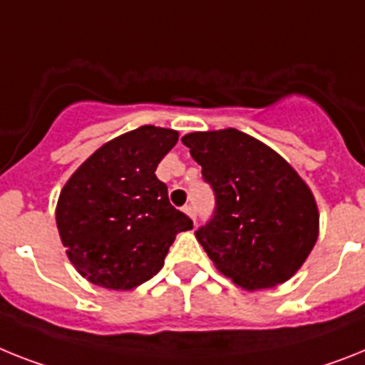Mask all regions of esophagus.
<instances>
[{
    "mask_svg": "<svg viewBox=\"0 0 365 365\" xmlns=\"http://www.w3.org/2000/svg\"><path fill=\"white\" fill-rule=\"evenodd\" d=\"M183 211H185V213H187V215L191 217L192 220H195V215H197V213H195V207H192L191 204H189V206H185V207H183Z\"/></svg>",
    "mask_w": 365,
    "mask_h": 365,
    "instance_id": "1",
    "label": "esophagus"
}]
</instances>
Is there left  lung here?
Returning a JSON list of instances; mask_svg holds the SVG:
<instances>
[{"instance_id": "1", "label": "left lung", "mask_w": 365, "mask_h": 365, "mask_svg": "<svg viewBox=\"0 0 365 365\" xmlns=\"http://www.w3.org/2000/svg\"><path fill=\"white\" fill-rule=\"evenodd\" d=\"M215 192L195 232L210 259L243 289L289 280L319 235V211L295 168L262 140L228 128L182 137Z\"/></svg>"}]
</instances>
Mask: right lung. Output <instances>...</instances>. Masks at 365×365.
<instances>
[{
  "label": "right lung",
  "mask_w": 365,
  "mask_h": 365,
  "mask_svg": "<svg viewBox=\"0 0 365 365\" xmlns=\"http://www.w3.org/2000/svg\"><path fill=\"white\" fill-rule=\"evenodd\" d=\"M178 131L140 125L94 152L59 195L55 220L81 277L107 289H133L158 274L176 234L192 220L168 202L155 176Z\"/></svg>",
  "instance_id": "right-lung-1"
}]
</instances>
